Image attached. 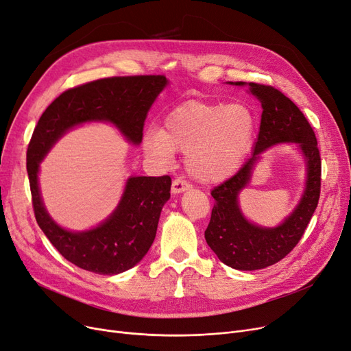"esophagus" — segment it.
Masks as SVG:
<instances>
[{
  "label": "esophagus",
  "instance_id": "esophagus-1",
  "mask_svg": "<svg viewBox=\"0 0 351 351\" xmlns=\"http://www.w3.org/2000/svg\"><path fill=\"white\" fill-rule=\"evenodd\" d=\"M191 189V184L188 180H185L184 178H176L172 182V193H180V192H185Z\"/></svg>",
  "mask_w": 351,
  "mask_h": 351
}]
</instances>
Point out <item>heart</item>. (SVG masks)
<instances>
[{"label":"heart","mask_w":351,"mask_h":351,"mask_svg":"<svg viewBox=\"0 0 351 351\" xmlns=\"http://www.w3.org/2000/svg\"><path fill=\"white\" fill-rule=\"evenodd\" d=\"M255 121L242 104L188 101L165 117V128L143 134L145 154L160 163L172 162L176 150L186 154L191 175L215 184L234 175L252 145Z\"/></svg>","instance_id":"b5f03b06"}]
</instances>
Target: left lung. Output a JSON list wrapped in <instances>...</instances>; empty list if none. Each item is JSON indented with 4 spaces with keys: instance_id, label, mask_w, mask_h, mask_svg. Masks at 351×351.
Instances as JSON below:
<instances>
[{
    "instance_id": "left-lung-1",
    "label": "left lung",
    "mask_w": 351,
    "mask_h": 351,
    "mask_svg": "<svg viewBox=\"0 0 351 351\" xmlns=\"http://www.w3.org/2000/svg\"><path fill=\"white\" fill-rule=\"evenodd\" d=\"M234 84V83H231ZM248 86L260 100L263 114L254 154L241 169L210 191L215 199L205 239L219 260L231 268L254 271L281 261L294 250L317 208L322 188V158L308 120L284 93L272 86L237 82ZM278 143H298L308 162L306 191L300 204L282 224L263 228L251 224L239 209L237 195L246 186L262 152Z\"/></svg>"
}]
</instances>
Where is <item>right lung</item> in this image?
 Instances as JSON below:
<instances>
[{
	"mask_svg": "<svg viewBox=\"0 0 351 351\" xmlns=\"http://www.w3.org/2000/svg\"><path fill=\"white\" fill-rule=\"evenodd\" d=\"M165 75H125L66 90L41 114L27 149L33 209L41 231L67 261L90 272L114 276L138 264L154 243L163 205L171 197V176H133L112 215L84 232L58 226L45 210L38 189V166L51 146L86 121H110L139 145L150 106L165 88Z\"/></svg>",
	"mask_w": 351,
	"mask_h": 351,
	"instance_id": "add662e5",
	"label": "right lung"
}]
</instances>
